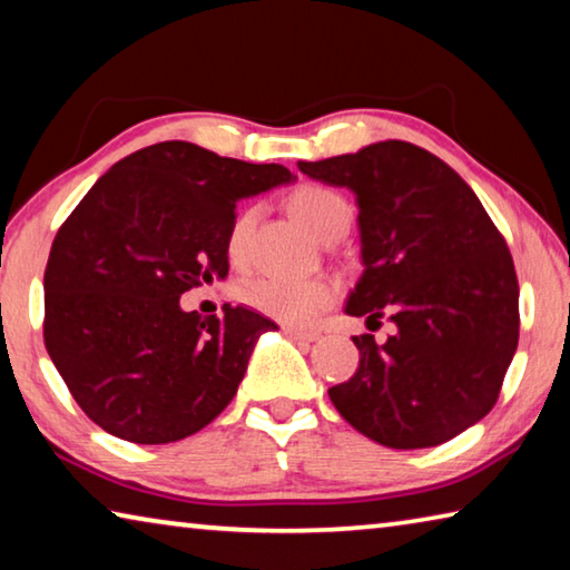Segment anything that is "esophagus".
<instances>
[{
	"label": "esophagus",
	"instance_id": "esophagus-1",
	"mask_svg": "<svg viewBox=\"0 0 570 570\" xmlns=\"http://www.w3.org/2000/svg\"><path fill=\"white\" fill-rule=\"evenodd\" d=\"M284 334H286V336H292V340H296V342H316V340H320V334H316V332L292 330V326H286Z\"/></svg>",
	"mask_w": 570,
	"mask_h": 570
}]
</instances>
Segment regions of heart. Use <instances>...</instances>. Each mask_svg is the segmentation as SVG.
I'll list each match as a JSON object with an SVG mask.
<instances>
[{
	"instance_id": "1",
	"label": "heart",
	"mask_w": 570,
	"mask_h": 570,
	"mask_svg": "<svg viewBox=\"0 0 570 570\" xmlns=\"http://www.w3.org/2000/svg\"><path fill=\"white\" fill-rule=\"evenodd\" d=\"M288 208L312 230L316 238H340L352 220V206L340 190L316 186H298L288 196ZM256 224V208L238 210L226 234V256L230 264H244L248 256V238ZM240 302L258 314L282 324L302 326L314 322L334 302V284L326 278H282L262 276L240 286Z\"/></svg>"
}]
</instances>
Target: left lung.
<instances>
[{
    "mask_svg": "<svg viewBox=\"0 0 570 570\" xmlns=\"http://www.w3.org/2000/svg\"><path fill=\"white\" fill-rule=\"evenodd\" d=\"M360 206L364 272L344 312L394 324L384 344L352 336L360 366L330 390L342 417L394 450L435 448L498 402L518 346L508 244L448 163L404 140L298 163ZM374 332V330H372Z\"/></svg>",
    "mask_w": 570,
    "mask_h": 570,
    "instance_id": "left-lung-1",
    "label": "left lung"
}]
</instances>
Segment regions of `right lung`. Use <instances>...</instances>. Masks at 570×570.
<instances>
[{
    "label": "right lung",
    "mask_w": 570,
    "mask_h": 570,
    "mask_svg": "<svg viewBox=\"0 0 570 570\" xmlns=\"http://www.w3.org/2000/svg\"><path fill=\"white\" fill-rule=\"evenodd\" d=\"M288 180L276 163L166 140L115 163L67 216L45 268V346L105 432L166 445L234 400L276 324L230 304L204 320L183 312L180 294L226 278L238 200Z\"/></svg>",
    "instance_id": "obj_1"
}]
</instances>
